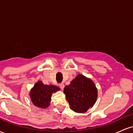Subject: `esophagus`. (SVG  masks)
Returning a JSON list of instances; mask_svg holds the SVG:
<instances>
[{
    "label": "esophagus",
    "mask_w": 133,
    "mask_h": 133,
    "mask_svg": "<svg viewBox=\"0 0 133 133\" xmlns=\"http://www.w3.org/2000/svg\"><path fill=\"white\" fill-rule=\"evenodd\" d=\"M59 87H60L61 88V89H64V83H60V84H59Z\"/></svg>",
    "instance_id": "esophagus-1"
}]
</instances>
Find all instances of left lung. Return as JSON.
Segmentation results:
<instances>
[{"instance_id": "8db88e82", "label": "left lung", "mask_w": 133, "mask_h": 133, "mask_svg": "<svg viewBox=\"0 0 133 133\" xmlns=\"http://www.w3.org/2000/svg\"><path fill=\"white\" fill-rule=\"evenodd\" d=\"M70 108L76 112H85L92 107L97 97L95 85L91 79L78 74L64 89Z\"/></svg>"}]
</instances>
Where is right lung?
Masks as SVG:
<instances>
[{"mask_svg": "<svg viewBox=\"0 0 133 133\" xmlns=\"http://www.w3.org/2000/svg\"><path fill=\"white\" fill-rule=\"evenodd\" d=\"M58 90L59 88L57 86L45 85L42 81H38L30 91V99L34 105L38 108H47L51 101L52 93Z\"/></svg>", "mask_w": 133, "mask_h": 133, "instance_id": "add662e5", "label": "right lung"}]
</instances>
